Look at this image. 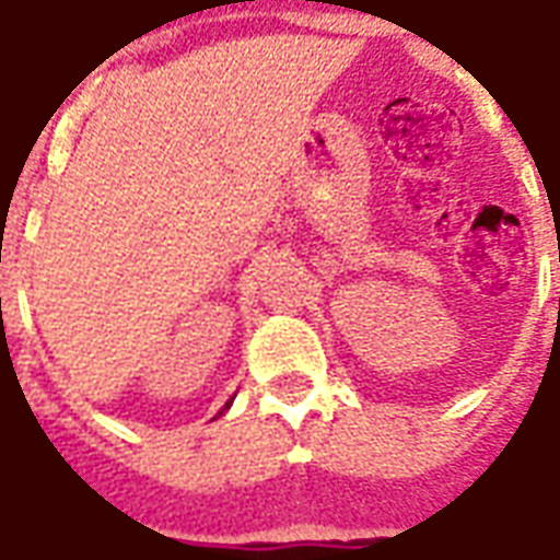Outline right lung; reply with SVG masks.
Segmentation results:
<instances>
[{"label": "right lung", "mask_w": 560, "mask_h": 560, "mask_svg": "<svg viewBox=\"0 0 560 560\" xmlns=\"http://www.w3.org/2000/svg\"><path fill=\"white\" fill-rule=\"evenodd\" d=\"M228 405H231V401H228ZM228 405H224V408H228Z\"/></svg>", "instance_id": "right-lung-1"}]
</instances>
